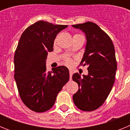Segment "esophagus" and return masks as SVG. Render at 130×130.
I'll list each match as a JSON object with an SVG mask.
<instances>
[{"instance_id":"obj_1","label":"esophagus","mask_w":130,"mask_h":130,"mask_svg":"<svg viewBox=\"0 0 130 130\" xmlns=\"http://www.w3.org/2000/svg\"><path fill=\"white\" fill-rule=\"evenodd\" d=\"M72 75H73V72L72 70H70V79H72Z\"/></svg>"}]
</instances>
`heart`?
<instances>
[{"label": "heart", "instance_id": "b5f03b06", "mask_svg": "<svg viewBox=\"0 0 130 130\" xmlns=\"http://www.w3.org/2000/svg\"><path fill=\"white\" fill-rule=\"evenodd\" d=\"M76 35H78V34H75V36ZM55 42H56V40H55ZM64 60H65V63H66V64H67V65H68V66H70L71 64H72V59L69 58V57H65V58H64Z\"/></svg>", "mask_w": 130, "mask_h": 130}]
</instances>
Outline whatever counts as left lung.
<instances>
[{
	"label": "left lung",
	"mask_w": 130,
	"mask_h": 130,
	"mask_svg": "<svg viewBox=\"0 0 130 130\" xmlns=\"http://www.w3.org/2000/svg\"><path fill=\"white\" fill-rule=\"evenodd\" d=\"M85 32V51L80 65L88 66V74L74 73L72 79L79 90L73 96L75 105L84 111H92L102 106L114 85L117 62L114 45L110 37L92 22L72 25Z\"/></svg>",
	"instance_id": "left-lung-1"
}]
</instances>
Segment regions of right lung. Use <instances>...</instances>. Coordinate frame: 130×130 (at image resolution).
Listing matches in <instances>:
<instances>
[{
  "label": "right lung",
  "mask_w": 130,
  "mask_h": 130,
  "mask_svg": "<svg viewBox=\"0 0 130 130\" xmlns=\"http://www.w3.org/2000/svg\"><path fill=\"white\" fill-rule=\"evenodd\" d=\"M67 26L39 21L26 28L19 39L14 55V78L21 99L32 111L50 109L68 81L67 68L58 66L49 72L45 66L55 38Z\"/></svg>",
  "instance_id": "1"
}]
</instances>
